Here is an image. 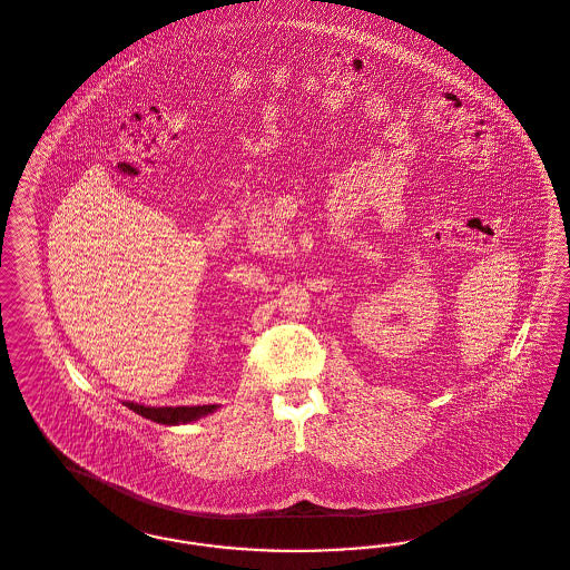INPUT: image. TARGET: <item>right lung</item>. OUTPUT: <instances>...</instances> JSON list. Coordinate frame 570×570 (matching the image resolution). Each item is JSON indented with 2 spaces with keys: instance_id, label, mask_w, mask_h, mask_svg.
I'll use <instances>...</instances> for the list:
<instances>
[{
  "instance_id": "1",
  "label": "right lung",
  "mask_w": 570,
  "mask_h": 570,
  "mask_svg": "<svg viewBox=\"0 0 570 570\" xmlns=\"http://www.w3.org/2000/svg\"><path fill=\"white\" fill-rule=\"evenodd\" d=\"M124 406H128L130 411L156 421L161 425H178V423H191L197 421L206 414L215 413L216 404H208V406H142V404H135V402H124Z\"/></svg>"
}]
</instances>
